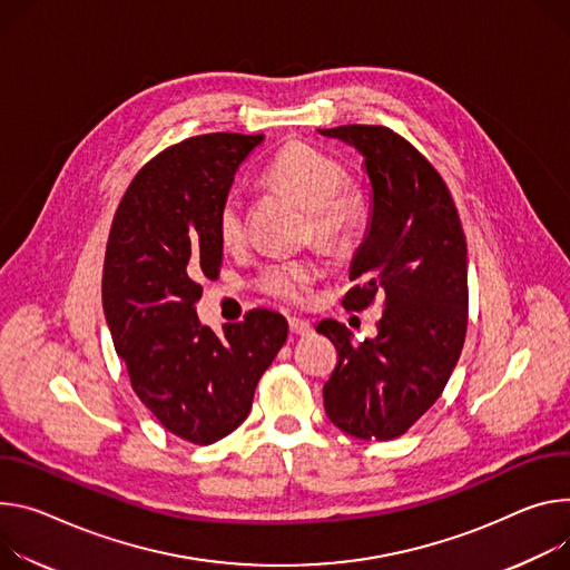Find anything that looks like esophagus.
Returning a JSON list of instances; mask_svg holds the SVG:
<instances>
[{"label": "esophagus", "mask_w": 570, "mask_h": 570, "mask_svg": "<svg viewBox=\"0 0 570 570\" xmlns=\"http://www.w3.org/2000/svg\"><path fill=\"white\" fill-rule=\"evenodd\" d=\"M288 330L295 334V336H308L314 332V327L308 325L306 321H302V318H288Z\"/></svg>", "instance_id": "1"}]
</instances>
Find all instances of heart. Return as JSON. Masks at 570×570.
<instances>
[{
    "mask_svg": "<svg viewBox=\"0 0 570 570\" xmlns=\"http://www.w3.org/2000/svg\"><path fill=\"white\" fill-rule=\"evenodd\" d=\"M266 179L291 193L308 214V234L332 249H343L366 220V197L354 184L343 181L345 168L332 154L306 142H291L277 151L266 168ZM220 243L236 249L247 238L245 204L236 193H229L216 216ZM323 266L318 258H279L262 268L256 277L258 288L266 295L299 304L308 297Z\"/></svg>",
    "mask_w": 570,
    "mask_h": 570,
    "instance_id": "obj_1",
    "label": "heart"
}]
</instances>
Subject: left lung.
<instances>
[{
  "mask_svg": "<svg viewBox=\"0 0 570 570\" xmlns=\"http://www.w3.org/2000/svg\"><path fill=\"white\" fill-rule=\"evenodd\" d=\"M364 154L373 186L368 234L343 297L364 312L382 297L377 336L352 343L336 321L316 330L338 350L323 386L330 421L356 439L402 436L443 393L469 327L465 236L452 195L423 154L382 125L318 129Z\"/></svg>",
  "mask_w": 570,
  "mask_h": 570,
  "instance_id": "obj_1",
  "label": "left lung"
}]
</instances>
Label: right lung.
I'll return each instance as SVG.
<instances>
[{
  "mask_svg": "<svg viewBox=\"0 0 570 570\" xmlns=\"http://www.w3.org/2000/svg\"><path fill=\"white\" fill-rule=\"evenodd\" d=\"M264 134L186 138L145 164L111 225L101 304L138 400L168 432L209 445L234 432L286 343L282 314L254 308L225 336L197 321L199 282L216 279L220 202Z\"/></svg>",
  "mask_w": 570,
  "mask_h": 570,
  "instance_id": "add662e5",
  "label": "right lung"
}]
</instances>
